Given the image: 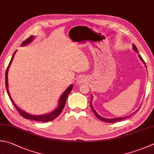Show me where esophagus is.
<instances>
[{
  "label": "esophagus",
  "instance_id": "esophagus-1",
  "mask_svg": "<svg viewBox=\"0 0 154 154\" xmlns=\"http://www.w3.org/2000/svg\"><path fill=\"white\" fill-rule=\"evenodd\" d=\"M86 81H87V79L85 76H79L76 80V84L78 85H82V83L86 82Z\"/></svg>",
  "mask_w": 154,
  "mask_h": 154
}]
</instances>
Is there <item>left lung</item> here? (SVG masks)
<instances>
[{
    "label": "left lung",
    "mask_w": 154,
    "mask_h": 154,
    "mask_svg": "<svg viewBox=\"0 0 154 154\" xmlns=\"http://www.w3.org/2000/svg\"><path fill=\"white\" fill-rule=\"evenodd\" d=\"M133 50H134L135 52H137V53H138V50H137V48H136V46L133 44ZM138 56H139V57H140V59L141 60V61L142 62H143V63H144V65H145V66H146V68H147V67H146V63H145V62L143 61V60L142 59V57L140 56V55H138ZM92 95L91 96V109H92V111H93V112L94 113V115L97 116V117H98V119H99L100 120H101V121H104V122H107V123H115V122H117V121H121V120H123V119H126V118H127V117H129V116H126V117H116V118H112V119H106V118H104V117H101L100 115H99L98 114V113L97 112V111H95V110L94 109V108H93V106H92ZM140 109V108H139ZM139 109H137V111H137ZM135 111V112H136Z\"/></svg>",
    "instance_id": "1"
}]
</instances>
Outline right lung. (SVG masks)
Returning a JSON list of instances; mask_svg holds the SVG:
<instances>
[{"label": "right lung", "instance_id": "1", "mask_svg": "<svg viewBox=\"0 0 154 154\" xmlns=\"http://www.w3.org/2000/svg\"><path fill=\"white\" fill-rule=\"evenodd\" d=\"M35 38V37L33 35H31V37H29L27 39H26L25 42H23L21 44V46H25L28 45L29 43H30L32 41H33V39ZM15 51L13 55L12 59L11 60L9 64H8V67L7 68V71H6V74H5V85H6V88H7V91L8 97H9L11 100L12 101V103L14 104V106H15V108L17 109V111L20 113L23 117H24L27 119H31V120H33V121H50L54 120V119H56L57 116H58L61 112L62 111V110L63 109V107L65 106V104L66 102V99H67V97L68 94L70 93V92L72 91V88H73V85H71L70 86H68V88L66 90V91L63 92L62 94L60 96V97L59 98L58 100V105L55 109L53 111H51L49 113H46V114H43V115H31L29 113L26 112L25 111H23L21 109H20L19 107L17 106L16 105V104L14 103V101L13 100L12 98L11 97V95L9 93V91H8V69H9L10 66L12 63V61L13 60V57L14 56V54L16 53Z\"/></svg>", "mask_w": 154, "mask_h": 154}]
</instances>
